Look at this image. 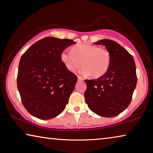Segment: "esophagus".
I'll return each instance as SVG.
<instances>
[{
	"mask_svg": "<svg viewBox=\"0 0 153 153\" xmlns=\"http://www.w3.org/2000/svg\"><path fill=\"white\" fill-rule=\"evenodd\" d=\"M77 79H78V81H82L83 78H82V77H79V76H77Z\"/></svg>",
	"mask_w": 153,
	"mask_h": 153,
	"instance_id": "obj_1",
	"label": "esophagus"
}]
</instances>
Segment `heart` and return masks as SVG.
I'll use <instances>...</instances> for the list:
<instances>
[{"mask_svg":"<svg viewBox=\"0 0 153 153\" xmlns=\"http://www.w3.org/2000/svg\"><path fill=\"white\" fill-rule=\"evenodd\" d=\"M61 60L69 71L75 72L82 65V74L85 76L90 74L91 77L97 78L108 71L111 55L105 48L96 45L80 44L73 46L71 52L63 51Z\"/></svg>","mask_w":153,"mask_h":153,"instance_id":"1","label":"heart"}]
</instances>
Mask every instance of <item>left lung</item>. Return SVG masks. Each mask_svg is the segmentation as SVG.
<instances>
[{
  "instance_id": "8db88e82",
  "label": "left lung",
  "mask_w": 153,
  "mask_h": 153,
  "mask_svg": "<svg viewBox=\"0 0 153 153\" xmlns=\"http://www.w3.org/2000/svg\"><path fill=\"white\" fill-rule=\"evenodd\" d=\"M104 45L111 55L109 69L95 79H85L86 103L96 114L103 117L119 115L129 106L137 85L134 58L114 41L102 39L94 43Z\"/></svg>"
}]
</instances>
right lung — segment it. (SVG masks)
Returning a JSON list of instances; mask_svg holds the SVG:
<instances>
[{"label": "right lung", "instance_id": "right-lung-1", "mask_svg": "<svg viewBox=\"0 0 153 153\" xmlns=\"http://www.w3.org/2000/svg\"><path fill=\"white\" fill-rule=\"evenodd\" d=\"M76 42L55 37L42 39L21 56L17 87L23 106L40 119H53L62 113L77 81L61 60V54Z\"/></svg>", "mask_w": 153, "mask_h": 153}]
</instances>
